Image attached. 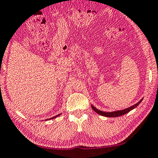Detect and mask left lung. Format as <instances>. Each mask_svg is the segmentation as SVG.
Instances as JSON below:
<instances>
[{
  "label": "left lung",
  "mask_w": 158,
  "mask_h": 158,
  "mask_svg": "<svg viewBox=\"0 0 158 158\" xmlns=\"http://www.w3.org/2000/svg\"><path fill=\"white\" fill-rule=\"evenodd\" d=\"M142 99H141L140 101L138 102V103L135 104L134 105L130 106V107H128V108H126V109L123 110H118V111L111 112H106L101 111V110H99L98 109H97L96 107H94L93 105H91V107H92V109L94 110V111L97 112V113L100 114V115H102V116H104V117H110V118H114V117H118V116L123 115V114L128 113V112H130L131 110H134V108H136V106H138L139 104L141 103V102H142Z\"/></svg>",
  "instance_id": "left-lung-1"
}]
</instances>
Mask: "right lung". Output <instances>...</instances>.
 Masks as SVG:
<instances>
[{
	"mask_svg": "<svg viewBox=\"0 0 158 158\" xmlns=\"http://www.w3.org/2000/svg\"><path fill=\"white\" fill-rule=\"evenodd\" d=\"M59 114H58V115H56V116H54V117H53V118H49L48 120H51V119H53V118H56V117H58V116L59 115ZM47 120H48V119H47Z\"/></svg>",
	"mask_w": 158,
	"mask_h": 158,
	"instance_id": "add662e5",
	"label": "right lung"
}]
</instances>
